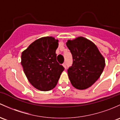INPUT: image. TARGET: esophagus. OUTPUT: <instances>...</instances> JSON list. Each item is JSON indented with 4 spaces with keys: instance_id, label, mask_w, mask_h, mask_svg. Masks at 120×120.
Wrapping results in <instances>:
<instances>
[{
    "instance_id": "1",
    "label": "esophagus",
    "mask_w": 120,
    "mask_h": 120,
    "mask_svg": "<svg viewBox=\"0 0 120 120\" xmlns=\"http://www.w3.org/2000/svg\"><path fill=\"white\" fill-rule=\"evenodd\" d=\"M62 65L64 66V68H65V69H66V62H64V64H62Z\"/></svg>"
}]
</instances>
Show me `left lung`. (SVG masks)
Returning <instances> with one entry per match:
<instances>
[{"instance_id":"1","label":"left lung","mask_w":120,"mask_h":120,"mask_svg":"<svg viewBox=\"0 0 120 120\" xmlns=\"http://www.w3.org/2000/svg\"><path fill=\"white\" fill-rule=\"evenodd\" d=\"M66 45L73 58L72 65L68 69L71 84L79 90L91 87L104 69V58L92 42L82 37L68 40Z\"/></svg>"}]
</instances>
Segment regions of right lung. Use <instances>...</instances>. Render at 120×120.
Masks as SVG:
<instances>
[{
	"mask_svg": "<svg viewBox=\"0 0 120 120\" xmlns=\"http://www.w3.org/2000/svg\"><path fill=\"white\" fill-rule=\"evenodd\" d=\"M58 40L52 37L38 39L21 55V65L30 83L38 90L50 91L56 86L64 66L56 60Z\"/></svg>",
	"mask_w": 120,
	"mask_h": 120,
	"instance_id": "add662e5",
	"label": "right lung"
}]
</instances>
